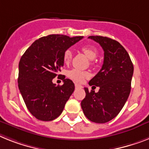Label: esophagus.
<instances>
[{
  "instance_id": "esophagus-1",
  "label": "esophagus",
  "mask_w": 149,
  "mask_h": 149,
  "mask_svg": "<svg viewBox=\"0 0 149 149\" xmlns=\"http://www.w3.org/2000/svg\"><path fill=\"white\" fill-rule=\"evenodd\" d=\"M75 88H82V86H81L80 85H79V84H75Z\"/></svg>"
}]
</instances>
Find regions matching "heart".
<instances>
[{
  "mask_svg": "<svg viewBox=\"0 0 149 149\" xmlns=\"http://www.w3.org/2000/svg\"><path fill=\"white\" fill-rule=\"evenodd\" d=\"M82 51L87 57L91 60L95 58L98 54V50L92 45H84L82 47ZM72 58V52L70 50H67L63 54V62L69 63ZM68 77L77 82H82L85 78L89 77V73L86 71L79 70L78 69H72L68 72Z\"/></svg>",
  "mask_w": 149,
  "mask_h": 149,
  "instance_id": "heart-1",
  "label": "heart"
}]
</instances>
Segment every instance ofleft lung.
<instances>
[{
	"label": "left lung",
	"mask_w": 149,
	"mask_h": 149,
	"mask_svg": "<svg viewBox=\"0 0 149 149\" xmlns=\"http://www.w3.org/2000/svg\"><path fill=\"white\" fill-rule=\"evenodd\" d=\"M104 50L102 69L89 81V86L99 91L89 92L85 88L86 97L81 107L86 117L94 123H104L120 112L131 90L133 64L124 47L117 41L103 36H89Z\"/></svg>",
	"instance_id": "8db88e82"
}]
</instances>
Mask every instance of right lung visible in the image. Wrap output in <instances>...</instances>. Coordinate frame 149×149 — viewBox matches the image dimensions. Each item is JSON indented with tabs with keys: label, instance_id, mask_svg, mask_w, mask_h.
I'll use <instances>...</instances> for the list:
<instances>
[{
	"label": "right lung",
	"instance_id": "obj_1",
	"mask_svg": "<svg viewBox=\"0 0 149 149\" xmlns=\"http://www.w3.org/2000/svg\"><path fill=\"white\" fill-rule=\"evenodd\" d=\"M82 38L64 35L42 37L35 41L21 57L19 89L26 107L36 119L51 121L62 113L74 91V83L65 77L62 86H56L52 80L63 66L65 51Z\"/></svg>",
	"mask_w": 149,
	"mask_h": 149
}]
</instances>
